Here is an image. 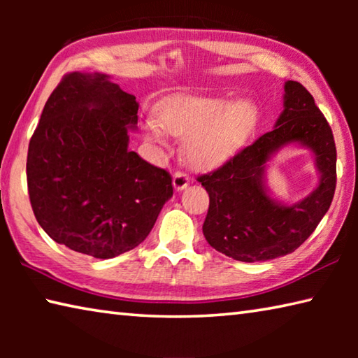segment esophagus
<instances>
[{
    "label": "esophagus",
    "mask_w": 358,
    "mask_h": 358,
    "mask_svg": "<svg viewBox=\"0 0 358 358\" xmlns=\"http://www.w3.org/2000/svg\"><path fill=\"white\" fill-rule=\"evenodd\" d=\"M172 183H173L175 191H183L187 187V183H189V177L183 172H175Z\"/></svg>",
    "instance_id": "34e87169"
}]
</instances>
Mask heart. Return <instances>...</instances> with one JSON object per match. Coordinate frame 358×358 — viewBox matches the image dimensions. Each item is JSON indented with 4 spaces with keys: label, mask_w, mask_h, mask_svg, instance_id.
<instances>
[{
    "label": "heart",
    "mask_w": 358,
    "mask_h": 358,
    "mask_svg": "<svg viewBox=\"0 0 358 358\" xmlns=\"http://www.w3.org/2000/svg\"><path fill=\"white\" fill-rule=\"evenodd\" d=\"M260 123V107L252 98L173 96L159 108V120L143 126L147 141L166 145L169 134L186 137L183 153L187 164L211 171L238 153Z\"/></svg>",
    "instance_id": "obj_1"
}]
</instances>
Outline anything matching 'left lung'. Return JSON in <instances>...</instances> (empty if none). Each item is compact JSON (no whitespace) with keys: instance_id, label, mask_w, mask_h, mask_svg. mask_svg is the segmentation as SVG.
Instances as JSON below:
<instances>
[{"instance_id":"8db88e82","label":"left lung","mask_w":358,"mask_h":358,"mask_svg":"<svg viewBox=\"0 0 358 358\" xmlns=\"http://www.w3.org/2000/svg\"><path fill=\"white\" fill-rule=\"evenodd\" d=\"M289 144L310 151L320 173L306 198L284 204L271 196L266 169ZM210 196L203 222L208 245L240 262H265L294 252L330 208L336 186V147L329 123L301 83H284L282 112L275 128L197 178Z\"/></svg>"}]
</instances>
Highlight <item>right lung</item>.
<instances>
[{"instance_id": "add662e5", "label": "right lung", "mask_w": 358, "mask_h": 358, "mask_svg": "<svg viewBox=\"0 0 358 358\" xmlns=\"http://www.w3.org/2000/svg\"><path fill=\"white\" fill-rule=\"evenodd\" d=\"M136 96L107 74L72 72L53 90L29 141L28 192L45 234L69 250L112 259L147 238L172 178L129 150Z\"/></svg>"}]
</instances>
